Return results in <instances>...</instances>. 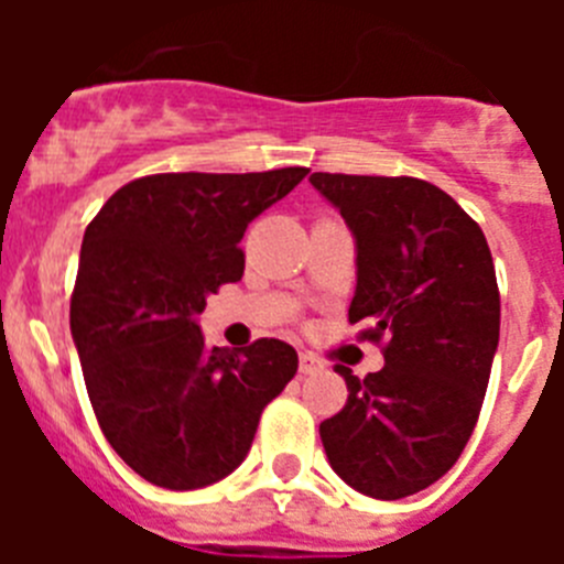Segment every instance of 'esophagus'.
<instances>
[{"label": "esophagus", "mask_w": 564, "mask_h": 564, "mask_svg": "<svg viewBox=\"0 0 564 564\" xmlns=\"http://www.w3.org/2000/svg\"><path fill=\"white\" fill-rule=\"evenodd\" d=\"M316 370H322V361H318L316 356H311V352H302V356H299V372H302V376H313Z\"/></svg>", "instance_id": "esophagus-1"}]
</instances>
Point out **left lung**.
Segmentation results:
<instances>
[{
  "mask_svg": "<svg viewBox=\"0 0 564 564\" xmlns=\"http://www.w3.org/2000/svg\"><path fill=\"white\" fill-rule=\"evenodd\" d=\"M356 239L350 325L381 341L383 367L347 381V403L322 421L333 471L376 500L423 491L475 432L500 341L491 251L449 194L417 177L313 172Z\"/></svg>",
  "mask_w": 564,
  "mask_h": 564,
  "instance_id": "8db88e82",
  "label": "left lung"
}]
</instances>
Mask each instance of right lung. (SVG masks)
Segmentation results:
<instances>
[{
    "label": "right lung",
    "instance_id": "add662e5",
    "mask_svg": "<svg viewBox=\"0 0 564 564\" xmlns=\"http://www.w3.org/2000/svg\"><path fill=\"white\" fill-rule=\"evenodd\" d=\"M305 174H149L84 231L69 330L104 437L152 486L192 491L231 475L262 410L296 376L291 344L208 347L197 316L242 279L248 223Z\"/></svg>",
    "mask_w": 564,
    "mask_h": 564
}]
</instances>
